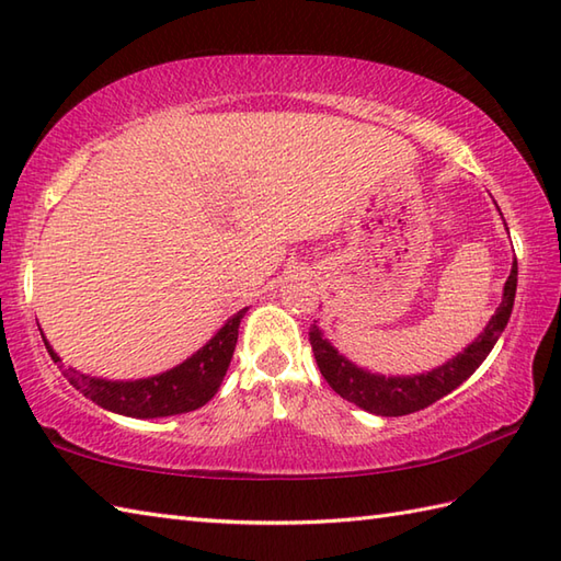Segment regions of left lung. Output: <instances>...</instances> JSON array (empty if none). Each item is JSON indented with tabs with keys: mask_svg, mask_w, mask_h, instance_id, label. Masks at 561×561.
<instances>
[{
	"mask_svg": "<svg viewBox=\"0 0 561 561\" xmlns=\"http://www.w3.org/2000/svg\"><path fill=\"white\" fill-rule=\"evenodd\" d=\"M515 287H518V262H513L506 287H503V299L496 313H493L491 321L486 323L484 333H479V337H474V343L467 345L457 357L445 362L443 367L425 371V375H371V371L357 367L355 362H350L345 355H340L323 337L321 328L313 321L309 340L318 369H321L323 379L331 383V389L335 393L375 415H387V419H391V415H409L415 411H423L431 403L447 397L449 391H455L459 383L474 375L481 362L489 357L493 345H496V340L503 333V328L508 325L515 301Z\"/></svg>",
	"mask_w": 561,
	"mask_h": 561,
	"instance_id": "obj_1",
	"label": "left lung"
}]
</instances>
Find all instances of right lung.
I'll list each match as a JSON object with an SVG mask.
<instances>
[{"instance_id":"obj_1","label":"right lung","mask_w":561,"mask_h":561,"mask_svg":"<svg viewBox=\"0 0 561 561\" xmlns=\"http://www.w3.org/2000/svg\"><path fill=\"white\" fill-rule=\"evenodd\" d=\"M248 309L230 316L208 343L196 350L192 357H186L182 365L172 367L162 375L136 379V381H112L99 379L77 371L75 367H62V359L50 347L43 335L48 355L55 365L62 369V377L68 379L75 389H80L87 399H92L102 409L128 415V419H164V415H178L202 409L204 403L216 397L218 387L228 371L230 357L238 343L240 318ZM41 331V328H38Z\"/></svg>"}]
</instances>
